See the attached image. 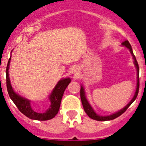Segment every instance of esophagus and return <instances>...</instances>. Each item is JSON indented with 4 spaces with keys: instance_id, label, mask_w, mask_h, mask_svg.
<instances>
[{
    "instance_id": "34e87169",
    "label": "esophagus",
    "mask_w": 146,
    "mask_h": 146,
    "mask_svg": "<svg viewBox=\"0 0 146 146\" xmlns=\"http://www.w3.org/2000/svg\"><path fill=\"white\" fill-rule=\"evenodd\" d=\"M78 67H76V66L73 67V73H78Z\"/></svg>"
}]
</instances>
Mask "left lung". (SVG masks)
<instances>
[{"instance_id": "obj_1", "label": "left lung", "mask_w": 146, "mask_h": 146, "mask_svg": "<svg viewBox=\"0 0 146 146\" xmlns=\"http://www.w3.org/2000/svg\"><path fill=\"white\" fill-rule=\"evenodd\" d=\"M121 44L124 46H126V48L129 49L132 56H133V63H134L135 66H136V70H137V85H136V92H135L134 96H133V98H132L131 100L130 101V102H129L126 107H123L122 110H119V111H117V112L114 113V114H111V115L104 116V117H103V116H100L98 115V114H96V112H95V111H94L93 109L92 108V107H91L90 104L89 102H88V100H87L86 96H85V90H84V88L82 85L81 88H80V99H81L82 107H83L84 110H85V113L88 114V117H89L90 118L95 119V120H97V121H110V120H112V119L117 118V117H119L120 115H121L123 113H124L125 111H126V110L129 108V106L133 102V101L136 99L137 96H138V90H139V67H138V62H137L136 61V56H135L134 54H133L131 46L130 43L129 42V41L125 40L124 42H122Z\"/></svg>"}]
</instances>
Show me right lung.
Wrapping results in <instances>:
<instances>
[{"mask_svg": "<svg viewBox=\"0 0 146 146\" xmlns=\"http://www.w3.org/2000/svg\"><path fill=\"white\" fill-rule=\"evenodd\" d=\"M10 59L11 58L8 60L6 67V85L10 99L18 110L28 118L39 121L49 120L54 118L58 114L63 95L66 88L70 82V79L67 78L60 80L48 96V102H44L37 107H32L30 100L17 95L12 88L8 73Z\"/></svg>", "mask_w": 146, "mask_h": 146, "instance_id": "1", "label": "right lung"}]
</instances>
